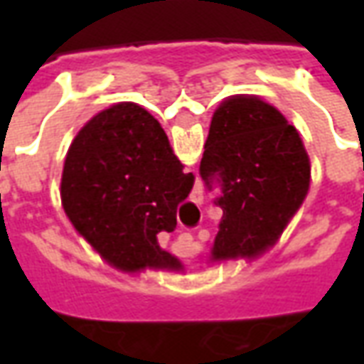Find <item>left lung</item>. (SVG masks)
<instances>
[{"mask_svg":"<svg viewBox=\"0 0 364 364\" xmlns=\"http://www.w3.org/2000/svg\"><path fill=\"white\" fill-rule=\"evenodd\" d=\"M198 171L208 189L220 187L216 261L265 252L310 187V159L296 128L250 95L230 97L214 111Z\"/></svg>","mask_w":364,"mask_h":364,"instance_id":"8db88e82","label":"left lung"}]
</instances>
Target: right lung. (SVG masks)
<instances>
[{
  "instance_id": "add662e5",
  "label": "right lung",
  "mask_w": 364,
  "mask_h": 364,
  "mask_svg": "<svg viewBox=\"0 0 364 364\" xmlns=\"http://www.w3.org/2000/svg\"><path fill=\"white\" fill-rule=\"evenodd\" d=\"M195 175L150 112L136 103L105 109L77 132L62 171V205L75 230L120 271L179 269L158 244L173 232Z\"/></svg>"
}]
</instances>
